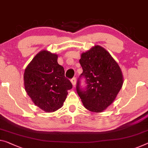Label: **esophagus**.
Wrapping results in <instances>:
<instances>
[{"mask_svg":"<svg viewBox=\"0 0 148 148\" xmlns=\"http://www.w3.org/2000/svg\"><path fill=\"white\" fill-rule=\"evenodd\" d=\"M76 81H77V79H76L75 77H73V78H72V79H71V82L72 85H73V86L75 85V84H76Z\"/></svg>","mask_w":148,"mask_h":148,"instance_id":"esophagus-1","label":"esophagus"}]
</instances>
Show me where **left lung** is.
Listing matches in <instances>:
<instances>
[{
	"mask_svg": "<svg viewBox=\"0 0 148 148\" xmlns=\"http://www.w3.org/2000/svg\"><path fill=\"white\" fill-rule=\"evenodd\" d=\"M79 63L83 73L77 79V94L86 108L101 112L112 103L121 89V69L110 54L99 45L82 53ZM83 78L87 85L85 88L80 85Z\"/></svg>",
	"mask_w": 148,
	"mask_h": 148,
	"instance_id": "left-lung-1",
	"label": "left lung"
}]
</instances>
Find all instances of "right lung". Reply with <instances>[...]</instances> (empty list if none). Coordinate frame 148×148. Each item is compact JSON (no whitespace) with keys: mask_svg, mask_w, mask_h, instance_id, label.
Listing matches in <instances>:
<instances>
[{"mask_svg":"<svg viewBox=\"0 0 148 148\" xmlns=\"http://www.w3.org/2000/svg\"><path fill=\"white\" fill-rule=\"evenodd\" d=\"M24 86L36 106L45 112L62 106L72 84L65 77L64 68L58 63V56L41 51L25 69Z\"/></svg>","mask_w":148,"mask_h":148,"instance_id":"obj_1","label":"right lung"}]
</instances>
